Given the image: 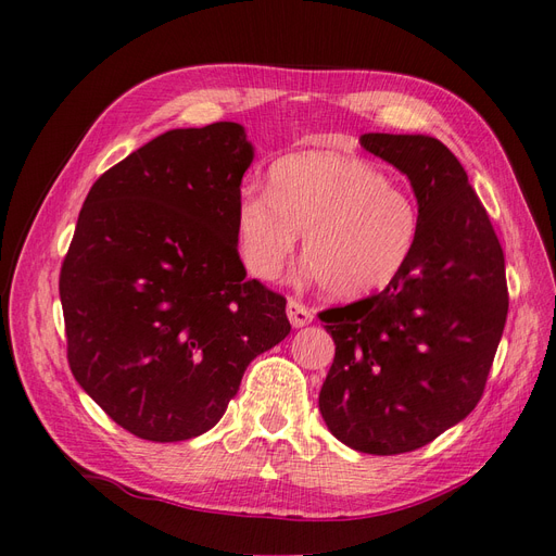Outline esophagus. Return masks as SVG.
<instances>
[{"label":"esophagus","mask_w":556,"mask_h":556,"mask_svg":"<svg viewBox=\"0 0 556 556\" xmlns=\"http://www.w3.org/2000/svg\"><path fill=\"white\" fill-rule=\"evenodd\" d=\"M288 317H290V323H292V327H306V325H311L313 323V311L308 308V306H304L301 304V301H296V299H290L288 301Z\"/></svg>","instance_id":"1"}]
</instances>
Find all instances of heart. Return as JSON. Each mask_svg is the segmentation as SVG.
Wrapping results in <instances>:
<instances>
[{"label": "heart", "instance_id": "obj_1", "mask_svg": "<svg viewBox=\"0 0 556 556\" xmlns=\"http://www.w3.org/2000/svg\"><path fill=\"white\" fill-rule=\"evenodd\" d=\"M325 294L357 301L387 288L410 262L419 208L408 188L374 162L311 150L282 157L268 190L250 188L237 204V245L260 280L276 278L294 255Z\"/></svg>", "mask_w": 556, "mask_h": 556}]
</instances>
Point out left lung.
Wrapping results in <instances>:
<instances>
[{"label":"left lung","instance_id":"8db88e82","mask_svg":"<svg viewBox=\"0 0 556 556\" xmlns=\"http://www.w3.org/2000/svg\"><path fill=\"white\" fill-rule=\"evenodd\" d=\"M359 143L410 180L419 237L380 294L319 313L336 343L319 413L348 447L401 454L478 406L506 327V260L447 146L427 134L374 131Z\"/></svg>","mask_w":556,"mask_h":556}]
</instances>
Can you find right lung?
Listing matches in <instances>:
<instances>
[{
	"label": "right lung",
	"instance_id": "add662e5",
	"mask_svg": "<svg viewBox=\"0 0 556 556\" xmlns=\"http://www.w3.org/2000/svg\"><path fill=\"white\" fill-rule=\"evenodd\" d=\"M239 123L172 129L92 185L60 274L72 374L115 425L176 443L213 429L248 364L290 333L285 299L245 278Z\"/></svg>",
	"mask_w": 556,
	"mask_h": 556
}]
</instances>
